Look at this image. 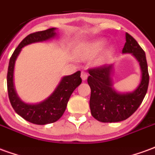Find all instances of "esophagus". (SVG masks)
<instances>
[{"label": "esophagus", "mask_w": 155, "mask_h": 155, "mask_svg": "<svg viewBox=\"0 0 155 155\" xmlns=\"http://www.w3.org/2000/svg\"><path fill=\"white\" fill-rule=\"evenodd\" d=\"M88 78V73L85 71H82L81 72V79L82 81H86Z\"/></svg>", "instance_id": "esophagus-1"}]
</instances>
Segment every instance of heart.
Segmentation results:
<instances>
[{
  "label": "heart",
  "mask_w": 155,
  "mask_h": 155,
  "mask_svg": "<svg viewBox=\"0 0 155 155\" xmlns=\"http://www.w3.org/2000/svg\"><path fill=\"white\" fill-rule=\"evenodd\" d=\"M107 44V41L104 39H99L95 41L89 42L87 44H85L82 47L81 51V55L83 59H90L93 57L95 54H97L99 52H101ZM111 50L108 49L107 51H104V53L102 55V57L100 59V61H103L104 59L107 57L109 54H110Z\"/></svg>",
  "instance_id": "heart-1"
}]
</instances>
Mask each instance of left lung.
<instances>
[{
  "label": "left lung",
  "mask_w": 155,
  "mask_h": 155,
  "mask_svg": "<svg viewBox=\"0 0 155 155\" xmlns=\"http://www.w3.org/2000/svg\"><path fill=\"white\" fill-rule=\"evenodd\" d=\"M125 40L122 53L131 54L138 61L141 80L134 91L120 93L113 87V64L89 70L87 81L91 90V112L92 116L101 122H120L128 119L140 107L147 93L150 76L145 53L130 34L125 33Z\"/></svg>",
  "instance_id": "left-lung-1"
}]
</instances>
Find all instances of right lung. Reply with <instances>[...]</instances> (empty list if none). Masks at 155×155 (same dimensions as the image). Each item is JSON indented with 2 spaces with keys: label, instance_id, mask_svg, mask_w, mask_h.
I'll return each instance as SVG.
<instances>
[{
  "label": "right lung",
  "instance_id": "right-lung-1",
  "mask_svg": "<svg viewBox=\"0 0 155 155\" xmlns=\"http://www.w3.org/2000/svg\"><path fill=\"white\" fill-rule=\"evenodd\" d=\"M57 35L56 28H50L27 35L19 44L9 61L7 71V91L12 106L23 119L35 124L54 123L61 118L67 106L69 99L73 91L81 84V71L61 78L54 91L45 100L37 104H28L22 101L14 86V69L15 61L22 48L32 43L42 42L54 38Z\"/></svg>",
  "mask_w": 155,
  "mask_h": 155
}]
</instances>
